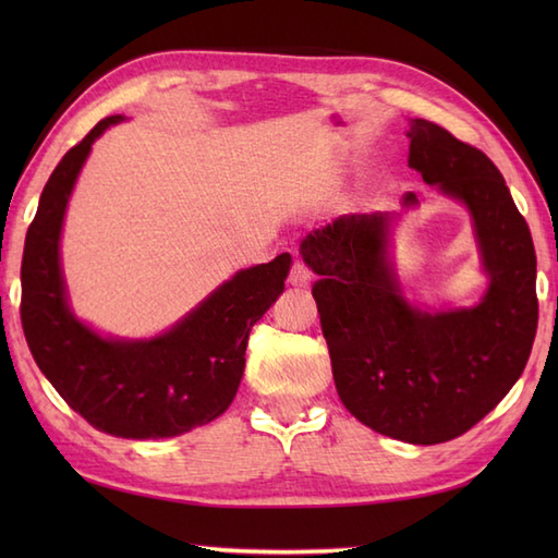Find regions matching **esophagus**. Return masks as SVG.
<instances>
[{"label":"esophagus","mask_w":558,"mask_h":558,"mask_svg":"<svg viewBox=\"0 0 558 558\" xmlns=\"http://www.w3.org/2000/svg\"><path fill=\"white\" fill-rule=\"evenodd\" d=\"M288 282H290L292 288H310V282H312V270L306 268V266L302 264V260H294Z\"/></svg>","instance_id":"34e87169"}]
</instances>
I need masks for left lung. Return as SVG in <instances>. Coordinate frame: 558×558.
Instances as JSON below:
<instances>
[{"label": "left lung", "instance_id": "1", "mask_svg": "<svg viewBox=\"0 0 558 558\" xmlns=\"http://www.w3.org/2000/svg\"><path fill=\"white\" fill-rule=\"evenodd\" d=\"M408 165L465 204L489 290L470 310L424 312L402 298L388 260L396 213H352L300 244L318 280L338 396L369 429L405 444H444L489 414L523 374L537 333V256L506 180L444 126L412 120ZM402 206H417L408 192Z\"/></svg>", "mask_w": 558, "mask_h": 558}]
</instances>
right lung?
I'll return each mask as SVG.
<instances>
[{
    "instance_id": "obj_1",
    "label": "right lung",
    "mask_w": 558,
    "mask_h": 558,
    "mask_svg": "<svg viewBox=\"0 0 558 558\" xmlns=\"http://www.w3.org/2000/svg\"><path fill=\"white\" fill-rule=\"evenodd\" d=\"M122 120L112 114L93 126L43 189L23 248L21 324L35 364L90 426L122 438H170L230 408L248 333L286 290L292 258L280 254L234 272L158 338H102L81 324L66 302L59 234L93 141Z\"/></svg>"
}]
</instances>
